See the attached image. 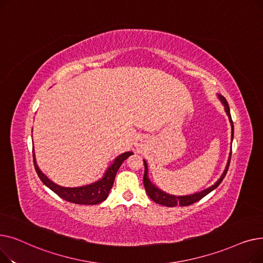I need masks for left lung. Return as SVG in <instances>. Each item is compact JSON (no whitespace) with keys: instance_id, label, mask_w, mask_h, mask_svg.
<instances>
[{"instance_id":"obj_1","label":"left lung","mask_w":263,"mask_h":263,"mask_svg":"<svg viewBox=\"0 0 263 263\" xmlns=\"http://www.w3.org/2000/svg\"><path fill=\"white\" fill-rule=\"evenodd\" d=\"M219 99L222 100L224 106H225V110L226 113L229 117V120H230V123H231V128H232V137H233V122H232V119H231V115H230V110H229V105L227 103V100L224 98L223 96H219ZM230 158H231V155L229 157V160H228V164L226 166V170L224 172V174L222 175V177H220L218 179V181L212 185L211 187L206 189L202 192H199V193H196V194H193V195H187V196H173V195H170V194H166V193L162 192L161 190H159L158 187H156L153 183H151V181L148 179V168H147V164L146 162L144 161V165H145V173H144V186H145V190L147 192L148 196L153 199L155 202L159 203V204H162V205H166V206H176V205H181V206H185V205H190L192 203H194L198 200H200L201 198H203L205 195H208L209 193L211 191H213L214 189H216L220 182L223 181V179L225 178L227 172H228V168H229V164H230Z\"/></svg>"}]
</instances>
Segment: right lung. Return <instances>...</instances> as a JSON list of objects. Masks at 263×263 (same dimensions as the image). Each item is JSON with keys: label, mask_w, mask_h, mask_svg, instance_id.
Listing matches in <instances>:
<instances>
[{"label": "right lung", "mask_w": 263, "mask_h": 263, "mask_svg": "<svg viewBox=\"0 0 263 263\" xmlns=\"http://www.w3.org/2000/svg\"><path fill=\"white\" fill-rule=\"evenodd\" d=\"M131 155H133V153H130V151L129 153H124L120 155L115 159L114 163L107 168L105 175L103 176L101 180H99L96 183H92L86 186H81V187H63L55 184L39 171L35 161L34 154H33V159H34L33 161H34V166H35L36 173L40 178V180L43 181L44 184H46L50 190H52L55 194H58L61 198L69 202L78 203V204H97L106 199L109 190L113 186L115 176L117 174V171L120 167V165Z\"/></svg>", "instance_id": "add662e5"}]
</instances>
